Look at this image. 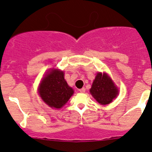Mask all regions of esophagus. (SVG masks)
Wrapping results in <instances>:
<instances>
[{"label":"esophagus","mask_w":152,"mask_h":152,"mask_svg":"<svg viewBox=\"0 0 152 152\" xmlns=\"http://www.w3.org/2000/svg\"><path fill=\"white\" fill-rule=\"evenodd\" d=\"M79 91L81 92V93H84V92L86 91V88H81V89H79Z\"/></svg>","instance_id":"1"}]
</instances>
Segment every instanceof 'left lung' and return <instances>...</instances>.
Returning <instances> with one entry per match:
<instances>
[{
	"mask_svg": "<svg viewBox=\"0 0 152 152\" xmlns=\"http://www.w3.org/2000/svg\"><path fill=\"white\" fill-rule=\"evenodd\" d=\"M90 92L100 104H110L118 95V89L107 74L98 73L93 82Z\"/></svg>",
	"mask_w": 152,
	"mask_h": 152,
	"instance_id": "8db88e82",
	"label": "left lung"
}]
</instances>
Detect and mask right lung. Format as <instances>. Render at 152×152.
<instances>
[{
  "label": "right lung",
  "mask_w": 152,
  "mask_h": 152,
  "mask_svg": "<svg viewBox=\"0 0 152 152\" xmlns=\"http://www.w3.org/2000/svg\"><path fill=\"white\" fill-rule=\"evenodd\" d=\"M40 96L51 108L60 109L69 101L74 90L64 79L63 71L51 70L43 78L39 87Z\"/></svg>",
  "instance_id": "add662e5"
}]
</instances>
